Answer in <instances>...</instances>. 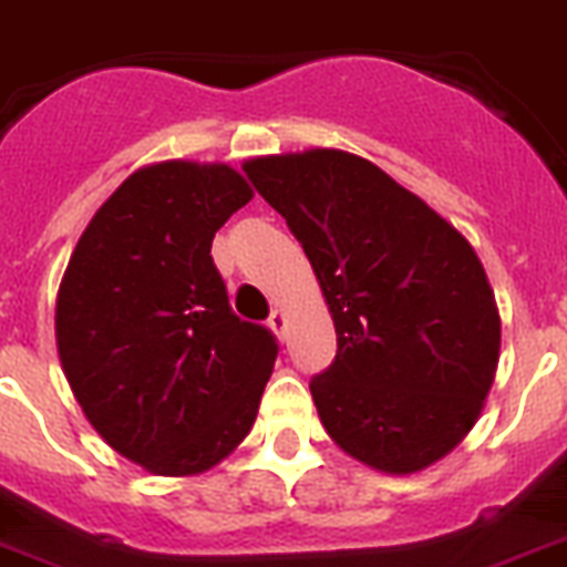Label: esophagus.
Listing matches in <instances>:
<instances>
[{"mask_svg": "<svg viewBox=\"0 0 567 567\" xmlns=\"http://www.w3.org/2000/svg\"><path fill=\"white\" fill-rule=\"evenodd\" d=\"M268 326L274 328L276 334H279V340H285V331H288V320H285V311H282V308H274V311H270Z\"/></svg>", "mask_w": 567, "mask_h": 567, "instance_id": "obj_1", "label": "esophagus"}]
</instances>
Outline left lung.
Instances as JSON below:
<instances>
[{
	"label": "left lung",
	"mask_w": 567,
	"mask_h": 567,
	"mask_svg": "<svg viewBox=\"0 0 567 567\" xmlns=\"http://www.w3.org/2000/svg\"><path fill=\"white\" fill-rule=\"evenodd\" d=\"M306 250L337 328L311 378L326 432L415 473L473 430L498 363L496 299L470 241L372 161L311 150L245 164Z\"/></svg>",
	"instance_id": "left-lung-1"
}]
</instances>
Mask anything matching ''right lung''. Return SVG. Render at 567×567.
<instances>
[{"instance_id": "add662e5", "label": "right lung", "mask_w": 567, "mask_h": 567, "mask_svg": "<svg viewBox=\"0 0 567 567\" xmlns=\"http://www.w3.org/2000/svg\"><path fill=\"white\" fill-rule=\"evenodd\" d=\"M250 198L227 164L137 169L94 213L60 285L65 378L103 441L150 473L213 467L259 412L279 342L233 313L210 256Z\"/></svg>"}]
</instances>
